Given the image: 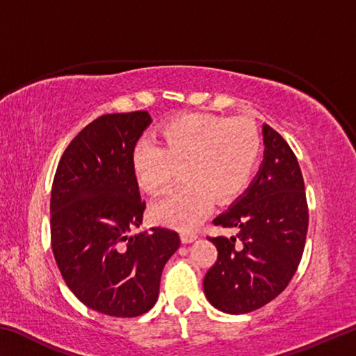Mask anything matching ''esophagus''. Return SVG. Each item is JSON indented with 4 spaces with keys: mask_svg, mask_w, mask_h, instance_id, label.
<instances>
[{
    "mask_svg": "<svg viewBox=\"0 0 356 356\" xmlns=\"http://www.w3.org/2000/svg\"><path fill=\"white\" fill-rule=\"evenodd\" d=\"M180 238H182L184 243H191L197 238V234L193 232V231H182V232H180Z\"/></svg>",
    "mask_w": 356,
    "mask_h": 356,
    "instance_id": "obj_1",
    "label": "esophagus"
}]
</instances>
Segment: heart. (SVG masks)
<instances>
[{
  "label": "heart",
  "mask_w": 356,
  "mask_h": 356,
  "mask_svg": "<svg viewBox=\"0 0 356 356\" xmlns=\"http://www.w3.org/2000/svg\"><path fill=\"white\" fill-rule=\"evenodd\" d=\"M163 147L138 143L131 166L141 188L160 193L172 184L182 168L185 185L168 193L152 207L160 222L191 227L216 204H226L242 193L261 156V136L245 119L215 114H184L160 131Z\"/></svg>",
  "instance_id": "b5f03b06"
}]
</instances>
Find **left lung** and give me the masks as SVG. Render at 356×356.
<instances>
[{
  "label": "left lung",
  "instance_id": "obj_1",
  "mask_svg": "<svg viewBox=\"0 0 356 356\" xmlns=\"http://www.w3.org/2000/svg\"><path fill=\"white\" fill-rule=\"evenodd\" d=\"M264 161L240 200L213 220L237 227L236 237H209L218 257L204 276V292L227 314L262 308L284 291L298 268L308 232V202L297 156L264 124Z\"/></svg>",
  "mask_w": 356,
  "mask_h": 356
}]
</instances>
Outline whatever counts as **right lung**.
I'll return each mask as SVG.
<instances>
[{"label":"right lung","instance_id":"add662e5","mask_svg":"<svg viewBox=\"0 0 356 356\" xmlns=\"http://www.w3.org/2000/svg\"><path fill=\"white\" fill-rule=\"evenodd\" d=\"M147 111L105 114L64 150L50 200L51 250L65 284L88 308L138 317L159 298L161 272L180 237L166 227L138 236L141 200L131 154Z\"/></svg>","mask_w":356,"mask_h":356}]
</instances>
